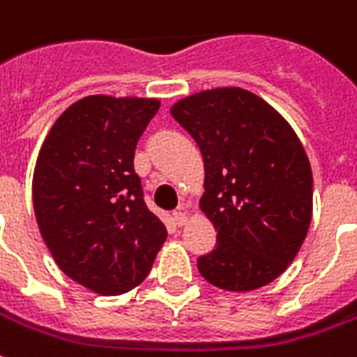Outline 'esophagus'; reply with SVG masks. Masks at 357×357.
Wrapping results in <instances>:
<instances>
[{
  "mask_svg": "<svg viewBox=\"0 0 357 357\" xmlns=\"http://www.w3.org/2000/svg\"><path fill=\"white\" fill-rule=\"evenodd\" d=\"M174 222H176V226H185L187 214L183 213V211H176V213H174Z\"/></svg>",
  "mask_w": 357,
  "mask_h": 357,
  "instance_id": "esophagus-1",
  "label": "esophagus"
}]
</instances>
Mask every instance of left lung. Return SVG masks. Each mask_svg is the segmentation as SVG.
<instances>
[{
    "label": "left lung",
    "mask_w": 357,
    "mask_h": 357,
    "mask_svg": "<svg viewBox=\"0 0 357 357\" xmlns=\"http://www.w3.org/2000/svg\"><path fill=\"white\" fill-rule=\"evenodd\" d=\"M172 116L201 149V208L218 234L199 273L230 291L273 282L311 222L313 176L300 139L273 106L236 86L183 98Z\"/></svg>",
    "instance_id": "left-lung-1"
}]
</instances>
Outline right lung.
Returning a JSON list of instances; mask_svg holds the SVG:
<instances>
[{
	"label": "right lung",
	"mask_w": 357,
	"mask_h": 357,
	"mask_svg": "<svg viewBox=\"0 0 357 357\" xmlns=\"http://www.w3.org/2000/svg\"><path fill=\"white\" fill-rule=\"evenodd\" d=\"M158 108L151 98L86 96L57 118L40 149L32 179L40 234L59 268L102 296L143 282L168 236L133 168Z\"/></svg>",
	"instance_id": "obj_1"
}]
</instances>
